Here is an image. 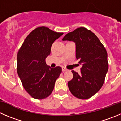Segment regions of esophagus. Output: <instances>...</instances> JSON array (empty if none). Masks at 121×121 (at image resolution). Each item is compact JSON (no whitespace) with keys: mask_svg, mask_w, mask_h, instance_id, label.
<instances>
[{"mask_svg":"<svg viewBox=\"0 0 121 121\" xmlns=\"http://www.w3.org/2000/svg\"><path fill=\"white\" fill-rule=\"evenodd\" d=\"M68 71L67 69L65 68H64V67L62 68V72H65V71Z\"/></svg>","mask_w":121,"mask_h":121,"instance_id":"34e87169","label":"esophagus"}]
</instances>
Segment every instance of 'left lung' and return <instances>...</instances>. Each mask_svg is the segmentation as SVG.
Returning <instances> with one entry per match:
<instances>
[{"label": "left lung", "instance_id": "8db88e82", "mask_svg": "<svg viewBox=\"0 0 121 121\" xmlns=\"http://www.w3.org/2000/svg\"><path fill=\"white\" fill-rule=\"evenodd\" d=\"M62 40L75 43L76 58L82 65L80 74L72 71L73 78L68 82L69 89L77 98H90L104 83L108 71L106 50L98 37L84 27L68 33Z\"/></svg>", "mask_w": 121, "mask_h": 121}]
</instances>
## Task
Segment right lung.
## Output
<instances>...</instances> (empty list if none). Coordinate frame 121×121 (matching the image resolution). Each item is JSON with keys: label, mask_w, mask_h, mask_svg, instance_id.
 I'll use <instances>...</instances> for the list:
<instances>
[{"label": "right lung", "mask_w": 121, "mask_h": 121, "mask_svg": "<svg viewBox=\"0 0 121 121\" xmlns=\"http://www.w3.org/2000/svg\"><path fill=\"white\" fill-rule=\"evenodd\" d=\"M63 34L45 27H38L26 37L18 51L17 72L24 88L34 99L50 96L61 73V67L52 68L45 59L54 41Z\"/></svg>", "instance_id": "add662e5"}]
</instances>
